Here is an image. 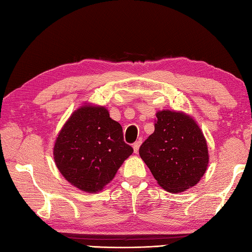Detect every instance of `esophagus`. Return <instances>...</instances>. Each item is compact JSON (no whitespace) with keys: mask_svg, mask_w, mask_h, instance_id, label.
Segmentation results:
<instances>
[{"mask_svg":"<svg viewBox=\"0 0 252 252\" xmlns=\"http://www.w3.org/2000/svg\"><path fill=\"white\" fill-rule=\"evenodd\" d=\"M140 146H141V141L135 142L134 144H133V149H134V153L135 154L138 153V149H140Z\"/></svg>","mask_w":252,"mask_h":252,"instance_id":"esophagus-1","label":"esophagus"}]
</instances>
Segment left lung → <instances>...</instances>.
Segmentation results:
<instances>
[{"mask_svg":"<svg viewBox=\"0 0 252 252\" xmlns=\"http://www.w3.org/2000/svg\"><path fill=\"white\" fill-rule=\"evenodd\" d=\"M140 156L163 189L182 192L206 173L209 152L206 137L191 116L159 110L155 131L140 147Z\"/></svg>","mask_w":252,"mask_h":252,"instance_id":"1","label":"left lung"}]
</instances>
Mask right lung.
I'll list each match as a JSON object with an SVG mask.
<instances>
[{
	"label": "right lung",
	"instance_id": "obj_1",
	"mask_svg": "<svg viewBox=\"0 0 252 252\" xmlns=\"http://www.w3.org/2000/svg\"><path fill=\"white\" fill-rule=\"evenodd\" d=\"M132 153L123 141L122 126L111 119L108 109L89 103L72 112L53 148L62 175L88 192L103 190Z\"/></svg>",
	"mask_w": 252,
	"mask_h": 252
}]
</instances>
